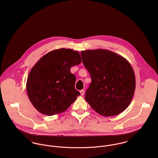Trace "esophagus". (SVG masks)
I'll use <instances>...</instances> for the list:
<instances>
[{
    "label": "esophagus",
    "instance_id": "34e87169",
    "mask_svg": "<svg viewBox=\"0 0 158 158\" xmlns=\"http://www.w3.org/2000/svg\"><path fill=\"white\" fill-rule=\"evenodd\" d=\"M80 92V94H81V96H83V95L85 94V90H81Z\"/></svg>",
    "mask_w": 158,
    "mask_h": 158
}]
</instances>
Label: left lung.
<instances>
[{"mask_svg": "<svg viewBox=\"0 0 158 158\" xmlns=\"http://www.w3.org/2000/svg\"><path fill=\"white\" fill-rule=\"evenodd\" d=\"M92 82L85 100L99 114L109 117L123 112L130 104L135 88V75L123 56L106 49L81 52Z\"/></svg>", "mask_w": 158, "mask_h": 158, "instance_id": "left-lung-1", "label": "left lung"}]
</instances>
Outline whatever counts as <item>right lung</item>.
I'll return each instance as SVG.
<instances>
[{"label": "right lung", "mask_w": 158, "mask_h": 158, "mask_svg": "<svg viewBox=\"0 0 158 158\" xmlns=\"http://www.w3.org/2000/svg\"><path fill=\"white\" fill-rule=\"evenodd\" d=\"M81 62L77 51L59 48L44 55L31 69L26 88L30 101L49 116L64 112L80 95L70 68Z\"/></svg>", "instance_id": "right-lung-1"}]
</instances>
